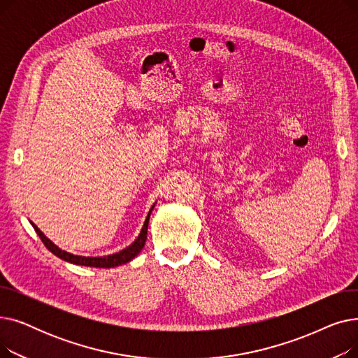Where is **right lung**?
Listing matches in <instances>:
<instances>
[{
	"label": "right lung",
	"mask_w": 358,
	"mask_h": 358,
	"mask_svg": "<svg viewBox=\"0 0 358 358\" xmlns=\"http://www.w3.org/2000/svg\"><path fill=\"white\" fill-rule=\"evenodd\" d=\"M157 203V201H155ZM155 203L152 204V208L149 209L148 212V216L143 222V227L141 229V234L138 235V238L130 243L129 247L123 248L122 251L119 252H115V254H110V255H103V257H84V255H75V254H71L62 248H59L58 245H55V243L39 229L36 227V224L30 220L31 227L34 228L36 234L39 235V238L42 239V242L45 243V247L58 258L66 261V262H71V264H77V266H85V267H96V268H113V267H119L122 264H126V262L134 259L141 251L142 248L145 247V242H146V235H148V224H149V217H150V213H152L154 208H155Z\"/></svg>",
	"instance_id": "1"
}]
</instances>
